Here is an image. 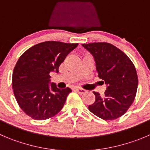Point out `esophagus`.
<instances>
[{
    "label": "esophagus",
    "instance_id": "34e87169",
    "mask_svg": "<svg viewBox=\"0 0 150 150\" xmlns=\"http://www.w3.org/2000/svg\"><path fill=\"white\" fill-rule=\"evenodd\" d=\"M75 91L78 92L79 94H83L85 92V89H81V88H77V89H75Z\"/></svg>",
    "mask_w": 150,
    "mask_h": 150
}]
</instances>
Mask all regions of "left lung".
I'll return each mask as SVG.
<instances>
[{
  "label": "left lung",
  "instance_id": "left-lung-1",
  "mask_svg": "<svg viewBox=\"0 0 150 150\" xmlns=\"http://www.w3.org/2000/svg\"><path fill=\"white\" fill-rule=\"evenodd\" d=\"M92 54L97 75L105 83L104 96L93 92L96 100L88 108L101 119L115 120L127 111L135 99L138 79L136 69L128 56L108 43L82 44Z\"/></svg>",
  "mask_w": 150,
  "mask_h": 150
}]
</instances>
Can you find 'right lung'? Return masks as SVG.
Listing matches in <instances>:
<instances>
[{
	"label": "right lung",
	"instance_id": "right-lung-1",
	"mask_svg": "<svg viewBox=\"0 0 150 150\" xmlns=\"http://www.w3.org/2000/svg\"><path fill=\"white\" fill-rule=\"evenodd\" d=\"M78 43L45 41L38 43L21 56L12 73V89L19 107L35 120L58 114L71 89H59L51 83L50 73L58 67Z\"/></svg>",
	"mask_w": 150,
	"mask_h": 150
}]
</instances>
